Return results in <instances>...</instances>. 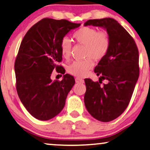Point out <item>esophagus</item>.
<instances>
[{
  "label": "esophagus",
  "instance_id": "obj_1",
  "mask_svg": "<svg viewBox=\"0 0 150 150\" xmlns=\"http://www.w3.org/2000/svg\"><path fill=\"white\" fill-rule=\"evenodd\" d=\"M75 81L76 83H84V80L81 79V78H78V77L76 78Z\"/></svg>",
  "mask_w": 150,
  "mask_h": 150
}]
</instances>
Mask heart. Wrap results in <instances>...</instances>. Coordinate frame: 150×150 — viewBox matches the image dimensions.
Listing matches in <instances>:
<instances>
[{
  "label": "heart",
  "instance_id": "obj_1",
  "mask_svg": "<svg viewBox=\"0 0 150 150\" xmlns=\"http://www.w3.org/2000/svg\"><path fill=\"white\" fill-rule=\"evenodd\" d=\"M79 44L85 46L83 61H76L67 67V71L71 75L83 77L93 66L92 59L100 61L107 54L109 50L111 39L110 34L105 30H99L93 27L83 26L73 35ZM60 50L63 58L68 59L70 57L71 44L67 38H63L60 42Z\"/></svg>",
  "mask_w": 150,
  "mask_h": 150
}]
</instances>
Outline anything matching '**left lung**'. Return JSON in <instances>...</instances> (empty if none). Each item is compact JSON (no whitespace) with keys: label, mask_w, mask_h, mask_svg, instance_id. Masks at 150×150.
I'll use <instances>...</instances> for the list:
<instances>
[{"label":"left lung","mask_w":150,"mask_h":150,"mask_svg":"<svg viewBox=\"0 0 150 150\" xmlns=\"http://www.w3.org/2000/svg\"><path fill=\"white\" fill-rule=\"evenodd\" d=\"M105 28L111 44L107 54L100 61L94 71L99 82L85 79L84 101L88 112L96 120L108 122L117 118L128 107L139 76V50L128 32L110 18L89 20L85 26ZM103 79L108 83L100 85Z\"/></svg>","instance_id":"1"}]
</instances>
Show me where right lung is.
<instances>
[{"mask_svg":"<svg viewBox=\"0 0 150 150\" xmlns=\"http://www.w3.org/2000/svg\"><path fill=\"white\" fill-rule=\"evenodd\" d=\"M81 24L67 20L43 18L28 30L15 61L16 90L28 112L39 120L57 115L64 107L67 96L75 84L72 76L52 81V71L64 74L60 42L69 30Z\"/></svg>","mask_w":150,"mask_h":150,"instance_id":"add662e5","label":"right lung"}]
</instances>
